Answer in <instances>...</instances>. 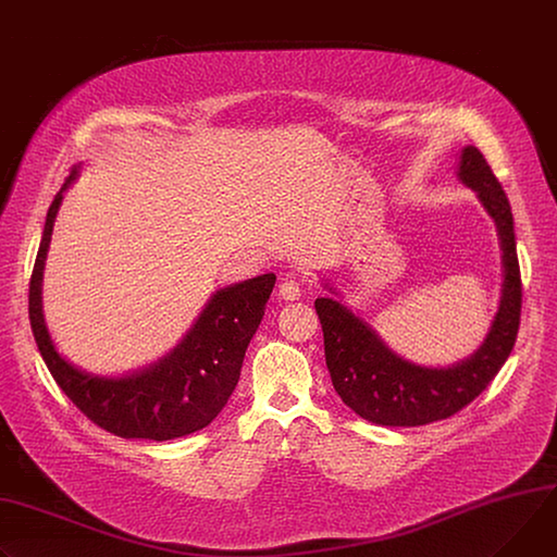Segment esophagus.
<instances>
[{
	"label": "esophagus",
	"mask_w": 557,
	"mask_h": 557,
	"mask_svg": "<svg viewBox=\"0 0 557 557\" xmlns=\"http://www.w3.org/2000/svg\"><path fill=\"white\" fill-rule=\"evenodd\" d=\"M299 295H301V288H299V284L295 280H284L280 284V299L295 301V299H299Z\"/></svg>",
	"instance_id": "1"
}]
</instances>
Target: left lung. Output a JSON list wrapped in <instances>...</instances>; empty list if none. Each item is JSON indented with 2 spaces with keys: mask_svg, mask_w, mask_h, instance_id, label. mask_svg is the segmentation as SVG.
Instances as JSON below:
<instances>
[{
  "mask_svg": "<svg viewBox=\"0 0 557 557\" xmlns=\"http://www.w3.org/2000/svg\"><path fill=\"white\" fill-rule=\"evenodd\" d=\"M458 180L491 215L502 250V293L484 342L448 367H424L395 352L377 331L335 297H318L324 356L333 386L348 409L382 426H422L462 411L511 356L522 309L513 213L507 195L475 146L458 158ZM324 286L339 295L335 286Z\"/></svg>",
  "mask_w": 557,
  "mask_h": 557,
  "instance_id": "8db88e82",
  "label": "left lung"
}]
</instances>
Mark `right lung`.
Returning a JSON list of instances; mask_svg holds the SVG:
<instances>
[{
    "mask_svg": "<svg viewBox=\"0 0 557 557\" xmlns=\"http://www.w3.org/2000/svg\"><path fill=\"white\" fill-rule=\"evenodd\" d=\"M79 177L75 169L48 209L28 288V318L41 358L75 407L126 440H175L209 426L233 395L248 342L256 335L275 275L264 273L220 288L193 326L158 362L124 375H97L58 350L41 307L44 267L64 193Z\"/></svg>",
    "mask_w": 557,
    "mask_h": 557,
    "instance_id": "1",
    "label": "right lung"
}]
</instances>
